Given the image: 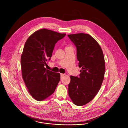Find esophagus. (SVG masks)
I'll return each mask as SVG.
<instances>
[{"label": "esophagus", "mask_w": 128, "mask_h": 128, "mask_svg": "<svg viewBox=\"0 0 128 128\" xmlns=\"http://www.w3.org/2000/svg\"><path fill=\"white\" fill-rule=\"evenodd\" d=\"M65 75V74H60V77H61V78H62Z\"/></svg>", "instance_id": "34e87169"}]
</instances>
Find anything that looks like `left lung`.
<instances>
[{"label": "left lung", "mask_w": 128, "mask_h": 128, "mask_svg": "<svg viewBox=\"0 0 128 128\" xmlns=\"http://www.w3.org/2000/svg\"><path fill=\"white\" fill-rule=\"evenodd\" d=\"M77 48L79 76H70L68 94L77 106L86 104L94 98L102 85L105 73V60L100 46L89 34H68Z\"/></svg>", "instance_id": "obj_1"}]
</instances>
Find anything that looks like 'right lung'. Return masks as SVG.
Here are the masks:
<instances>
[{
  "label": "right lung",
  "instance_id": "obj_1",
  "mask_svg": "<svg viewBox=\"0 0 128 128\" xmlns=\"http://www.w3.org/2000/svg\"><path fill=\"white\" fill-rule=\"evenodd\" d=\"M66 35L42 28L25 43L20 58L22 77L29 93L36 100L50 96L60 80V73L46 70L44 66L51 58L55 44Z\"/></svg>",
  "mask_w": 128,
  "mask_h": 128
}]
</instances>
